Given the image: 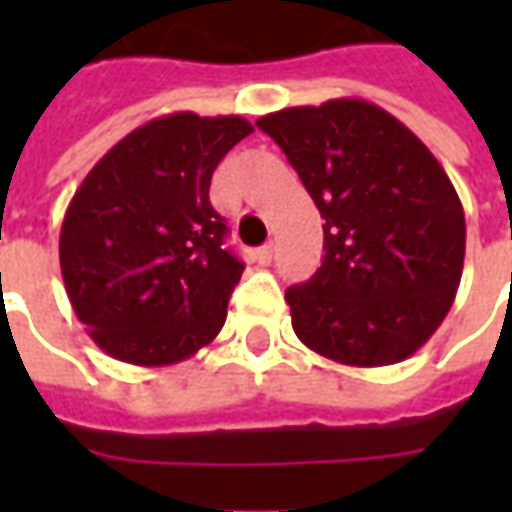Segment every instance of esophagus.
<instances>
[{"label": "esophagus", "mask_w": 512, "mask_h": 512, "mask_svg": "<svg viewBox=\"0 0 512 512\" xmlns=\"http://www.w3.org/2000/svg\"><path fill=\"white\" fill-rule=\"evenodd\" d=\"M271 257H274V244H266V246H260V249H255V260L260 263V266H268V263H271Z\"/></svg>", "instance_id": "1"}]
</instances>
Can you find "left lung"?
<instances>
[{
	"label": "left lung",
	"instance_id": "8db88e82",
	"mask_svg": "<svg viewBox=\"0 0 512 512\" xmlns=\"http://www.w3.org/2000/svg\"><path fill=\"white\" fill-rule=\"evenodd\" d=\"M321 211L323 263L285 290L293 332L351 367L403 362L428 343L461 285L466 219L436 156L362 98L260 117Z\"/></svg>",
	"mask_w": 512,
	"mask_h": 512
}]
</instances>
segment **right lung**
<instances>
[{
	"mask_svg": "<svg viewBox=\"0 0 512 512\" xmlns=\"http://www.w3.org/2000/svg\"><path fill=\"white\" fill-rule=\"evenodd\" d=\"M255 131L238 115L147 120L73 194L60 268L95 345L139 367L175 365L222 332L244 263L208 200L213 169Z\"/></svg>",
	"mask_w": 512,
	"mask_h": 512,
	"instance_id": "obj_1",
	"label": "right lung"
}]
</instances>
